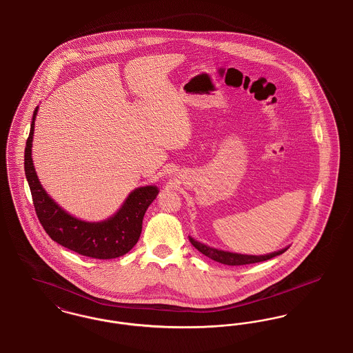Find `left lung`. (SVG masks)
<instances>
[{"label": "left lung", "instance_id": "left-lung-1", "mask_svg": "<svg viewBox=\"0 0 353 353\" xmlns=\"http://www.w3.org/2000/svg\"><path fill=\"white\" fill-rule=\"evenodd\" d=\"M188 239L191 241V244L198 251H201L203 255H205L207 258L215 260L218 263H222V264H227V265H244V264H252V263H259V261H264V260L272 259L278 255H281L283 252H285L290 248V245H288V247H284L279 251H274V252L264 254V255H247V254H238V252H231V251H224L221 248H215V247H211L208 244L195 241L191 236H188Z\"/></svg>", "mask_w": 353, "mask_h": 353}]
</instances>
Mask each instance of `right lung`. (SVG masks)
Instances as JSON below:
<instances>
[{"instance_id": "1", "label": "right lung", "mask_w": 353, "mask_h": 353, "mask_svg": "<svg viewBox=\"0 0 353 353\" xmlns=\"http://www.w3.org/2000/svg\"><path fill=\"white\" fill-rule=\"evenodd\" d=\"M37 112L38 106L30 123L23 165L33 204L42 227L53 241L83 256L114 259L128 254L141 236L143 216L150 204L158 196L159 188L155 185L137 187L128 195L119 210L108 219L88 222L75 218L57 203L38 179L32 158Z\"/></svg>"}]
</instances>
